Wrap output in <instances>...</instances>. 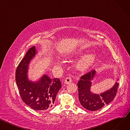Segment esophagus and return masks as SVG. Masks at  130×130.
<instances>
[{
	"mask_svg": "<svg viewBox=\"0 0 130 130\" xmlns=\"http://www.w3.org/2000/svg\"><path fill=\"white\" fill-rule=\"evenodd\" d=\"M72 81V79L71 77H67L65 80H64V83L65 84H69Z\"/></svg>",
	"mask_w": 130,
	"mask_h": 130,
	"instance_id": "1",
	"label": "esophagus"
}]
</instances>
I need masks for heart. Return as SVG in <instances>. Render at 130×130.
<instances>
[{
  "mask_svg": "<svg viewBox=\"0 0 130 130\" xmlns=\"http://www.w3.org/2000/svg\"><path fill=\"white\" fill-rule=\"evenodd\" d=\"M85 51L83 50H80L79 51H78L77 52L73 53L72 55L73 56H77V55H83L85 53ZM96 59V55L94 53H90L88 54L82 58L80 62L79 65L81 68L82 69H86L88 68L89 66H90L92 64H93L95 61ZM62 64V62L58 61L57 63V65H60Z\"/></svg>",
  "mask_w": 130,
  "mask_h": 130,
  "instance_id": "obj_1",
  "label": "heart"
}]
</instances>
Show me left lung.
Returning a JSON list of instances; mask_svg holds the SVG:
<instances>
[{"label": "left lung", "instance_id": "1", "mask_svg": "<svg viewBox=\"0 0 130 130\" xmlns=\"http://www.w3.org/2000/svg\"><path fill=\"white\" fill-rule=\"evenodd\" d=\"M96 74V70H91L81 76L78 83L79 101L84 108L91 111L98 110L112 102L116 95L119 84L116 82L109 89L100 94H94L90 88Z\"/></svg>", "mask_w": 130, "mask_h": 130}]
</instances>
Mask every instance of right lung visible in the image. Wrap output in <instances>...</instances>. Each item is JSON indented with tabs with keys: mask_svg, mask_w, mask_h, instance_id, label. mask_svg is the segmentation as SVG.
<instances>
[{
	"mask_svg": "<svg viewBox=\"0 0 130 130\" xmlns=\"http://www.w3.org/2000/svg\"><path fill=\"white\" fill-rule=\"evenodd\" d=\"M37 53L35 46L27 52L16 68L15 80L25 103L34 110L45 111L53 106L62 85L59 79H52L45 74L37 81L29 80L27 75L29 64Z\"/></svg>",
	"mask_w": 130,
	"mask_h": 130,
	"instance_id": "obj_1",
	"label": "right lung"
}]
</instances>
